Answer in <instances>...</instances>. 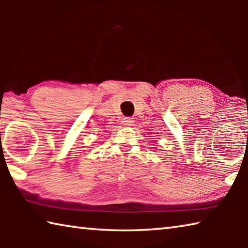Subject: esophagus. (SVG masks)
I'll list each match as a JSON object with an SVG mask.
<instances>
[{"instance_id": "esophagus-1", "label": "esophagus", "mask_w": 248, "mask_h": 248, "mask_svg": "<svg viewBox=\"0 0 248 248\" xmlns=\"http://www.w3.org/2000/svg\"><path fill=\"white\" fill-rule=\"evenodd\" d=\"M132 123H133V120L131 118H128V117L127 118H124V120H123V124L124 125H131Z\"/></svg>"}]
</instances>
